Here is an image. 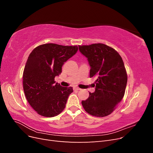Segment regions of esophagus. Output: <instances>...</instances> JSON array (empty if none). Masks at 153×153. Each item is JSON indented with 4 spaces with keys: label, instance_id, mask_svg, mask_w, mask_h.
<instances>
[{
    "label": "esophagus",
    "instance_id": "obj_1",
    "mask_svg": "<svg viewBox=\"0 0 153 153\" xmlns=\"http://www.w3.org/2000/svg\"><path fill=\"white\" fill-rule=\"evenodd\" d=\"M74 89H75V90H77V91H79V90H80L81 89H80V88H79V87H74Z\"/></svg>",
    "mask_w": 153,
    "mask_h": 153
}]
</instances>
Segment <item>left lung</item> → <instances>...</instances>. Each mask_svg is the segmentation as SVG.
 I'll use <instances>...</instances> for the list:
<instances>
[{
	"mask_svg": "<svg viewBox=\"0 0 153 153\" xmlns=\"http://www.w3.org/2000/svg\"><path fill=\"white\" fill-rule=\"evenodd\" d=\"M91 66L90 77H96V89L89 92L82 105L86 112L96 117L110 115L121 102L125 93L128 76L121 55L102 43L78 46Z\"/></svg>",
	"mask_w": 153,
	"mask_h": 153,
	"instance_id": "obj_1",
	"label": "left lung"
}]
</instances>
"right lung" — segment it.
<instances>
[{
  "instance_id": "add662e5",
  "label": "right lung",
  "mask_w": 153,
  "mask_h": 153,
  "mask_svg": "<svg viewBox=\"0 0 153 153\" xmlns=\"http://www.w3.org/2000/svg\"><path fill=\"white\" fill-rule=\"evenodd\" d=\"M78 51L77 46L53 43L41 45L30 53L23 73V87L30 105L38 114L52 117L66 106L73 87L55 84L64 63Z\"/></svg>"
}]
</instances>
